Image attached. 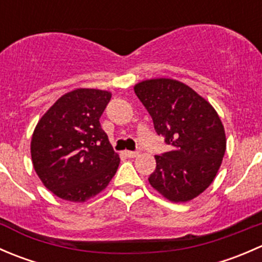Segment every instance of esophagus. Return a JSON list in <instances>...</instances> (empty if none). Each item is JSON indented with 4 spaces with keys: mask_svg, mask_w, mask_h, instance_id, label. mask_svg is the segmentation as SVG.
Segmentation results:
<instances>
[{
    "mask_svg": "<svg viewBox=\"0 0 262 262\" xmlns=\"http://www.w3.org/2000/svg\"><path fill=\"white\" fill-rule=\"evenodd\" d=\"M124 155L129 158H134L139 155V152H133V150H124Z\"/></svg>",
    "mask_w": 262,
    "mask_h": 262,
    "instance_id": "esophagus-1",
    "label": "esophagus"
}]
</instances>
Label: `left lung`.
<instances>
[{
    "label": "left lung",
    "mask_w": 262,
    "mask_h": 262,
    "mask_svg": "<svg viewBox=\"0 0 262 262\" xmlns=\"http://www.w3.org/2000/svg\"><path fill=\"white\" fill-rule=\"evenodd\" d=\"M157 134L171 149L155 156L150 186L173 203L199 196L215 179L226 152V133L215 109L191 87L172 78L134 86Z\"/></svg>",
    "instance_id": "obj_1"
}]
</instances>
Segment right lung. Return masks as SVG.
Listing matches in <instances>:
<instances>
[{"instance_id": "add662e5", "label": "right lung", "mask_w": 262, "mask_h": 262, "mask_svg": "<svg viewBox=\"0 0 262 262\" xmlns=\"http://www.w3.org/2000/svg\"><path fill=\"white\" fill-rule=\"evenodd\" d=\"M110 99L105 90L76 89L60 96L34 129V170L60 199L86 202L116 173L120 158L99 121Z\"/></svg>"}]
</instances>
